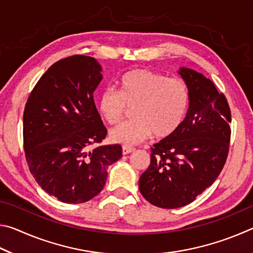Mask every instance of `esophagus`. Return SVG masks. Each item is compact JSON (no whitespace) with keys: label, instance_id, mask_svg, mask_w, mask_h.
<instances>
[{"label":"esophagus","instance_id":"esophagus-1","mask_svg":"<svg viewBox=\"0 0 253 253\" xmlns=\"http://www.w3.org/2000/svg\"><path fill=\"white\" fill-rule=\"evenodd\" d=\"M135 151L134 147H130V146H123V154L124 155H127V154H130Z\"/></svg>","mask_w":253,"mask_h":253}]
</instances>
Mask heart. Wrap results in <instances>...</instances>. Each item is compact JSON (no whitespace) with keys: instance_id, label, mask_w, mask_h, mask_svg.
Wrapping results in <instances>:
<instances>
[{"instance_id":"obj_1","label":"heart","mask_w":253,"mask_h":253,"mask_svg":"<svg viewBox=\"0 0 253 253\" xmlns=\"http://www.w3.org/2000/svg\"><path fill=\"white\" fill-rule=\"evenodd\" d=\"M118 91L107 88L97 100V110L109 125H116L132 107L129 122L109 132L111 142L125 146L144 142L153 134L162 139L182 126L190 106L191 92L183 80L147 69H135L117 83Z\"/></svg>"}]
</instances>
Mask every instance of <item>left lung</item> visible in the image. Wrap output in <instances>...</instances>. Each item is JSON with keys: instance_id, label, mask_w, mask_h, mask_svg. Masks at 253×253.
Listing matches in <instances>:
<instances>
[{"instance_id": "8db88e82", "label": "left lung", "mask_w": 253, "mask_h": 253, "mask_svg": "<svg viewBox=\"0 0 253 253\" xmlns=\"http://www.w3.org/2000/svg\"><path fill=\"white\" fill-rule=\"evenodd\" d=\"M191 100L182 126L154 144L151 164L139 178L149 203L177 209L193 202L219 176L229 153L231 111L223 93L200 72L179 68Z\"/></svg>"}]
</instances>
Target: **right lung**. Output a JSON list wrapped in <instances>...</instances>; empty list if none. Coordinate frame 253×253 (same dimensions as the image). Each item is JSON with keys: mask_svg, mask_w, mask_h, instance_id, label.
Returning <instances> with one entry per match:
<instances>
[{"mask_svg": "<svg viewBox=\"0 0 253 253\" xmlns=\"http://www.w3.org/2000/svg\"><path fill=\"white\" fill-rule=\"evenodd\" d=\"M101 80L95 58L71 55L45 71L25 104L23 142L30 172L61 202L95 198L105 186L108 166L122 157L118 144L91 148L107 135L93 101Z\"/></svg>", "mask_w": 253, "mask_h": 253, "instance_id": "right-lung-1", "label": "right lung"}]
</instances>
